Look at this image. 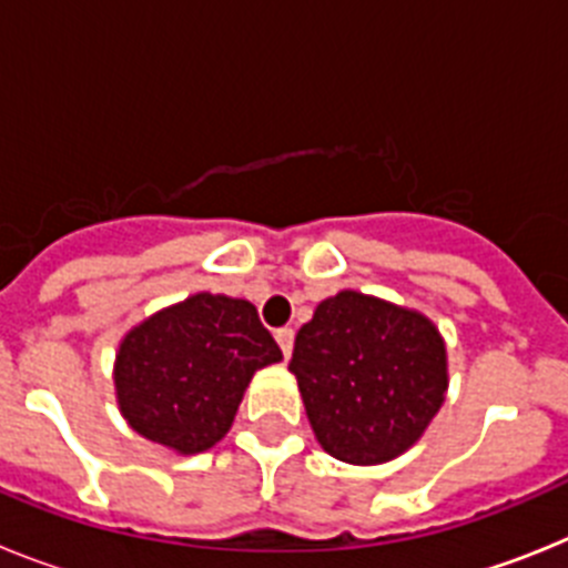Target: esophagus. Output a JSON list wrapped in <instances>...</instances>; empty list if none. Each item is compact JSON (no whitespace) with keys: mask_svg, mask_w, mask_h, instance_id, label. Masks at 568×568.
Wrapping results in <instances>:
<instances>
[{"mask_svg":"<svg viewBox=\"0 0 568 568\" xmlns=\"http://www.w3.org/2000/svg\"><path fill=\"white\" fill-rule=\"evenodd\" d=\"M275 341H278L284 358H290V355H293V344H295V329L293 327L275 329Z\"/></svg>","mask_w":568,"mask_h":568,"instance_id":"1","label":"esophagus"}]
</instances>
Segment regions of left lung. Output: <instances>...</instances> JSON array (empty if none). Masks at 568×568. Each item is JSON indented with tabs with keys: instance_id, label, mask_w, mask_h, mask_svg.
I'll list each match as a JSON object with an SVG mask.
<instances>
[{
	"instance_id": "left-lung-1",
	"label": "left lung",
	"mask_w": 568,
	"mask_h": 568,
	"mask_svg": "<svg viewBox=\"0 0 568 568\" xmlns=\"http://www.w3.org/2000/svg\"><path fill=\"white\" fill-rule=\"evenodd\" d=\"M295 375L321 449L355 466L404 455L449 389L446 344L424 313L341 290L295 335Z\"/></svg>"
}]
</instances>
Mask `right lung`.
<instances>
[{"mask_svg": "<svg viewBox=\"0 0 568 568\" xmlns=\"http://www.w3.org/2000/svg\"><path fill=\"white\" fill-rule=\"evenodd\" d=\"M281 358L250 301L195 293L124 333L115 404L142 438L175 455L207 453L230 433L253 375Z\"/></svg>", "mask_w": 568, "mask_h": 568, "instance_id": "right-lung-1", "label": "right lung"}]
</instances>
